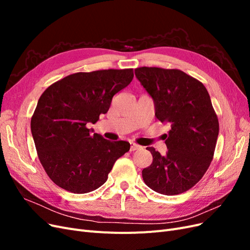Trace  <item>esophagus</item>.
I'll list each match as a JSON object with an SVG mask.
<instances>
[{"label":"esophagus","mask_w":250,"mask_h":250,"mask_svg":"<svg viewBox=\"0 0 250 250\" xmlns=\"http://www.w3.org/2000/svg\"><path fill=\"white\" fill-rule=\"evenodd\" d=\"M142 147L141 146H139V145H137V144H131L130 145V151H135V150H139V149H141Z\"/></svg>","instance_id":"esophagus-1"}]
</instances>
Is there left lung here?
I'll return each instance as SVG.
<instances>
[{
  "mask_svg": "<svg viewBox=\"0 0 250 250\" xmlns=\"http://www.w3.org/2000/svg\"><path fill=\"white\" fill-rule=\"evenodd\" d=\"M134 71L152 97L156 118L171 127L165 142L167 154L147 147L153 161L142 171L144 183L164 195L187 192L214 157L219 121L209 95L199 80L177 69L141 66Z\"/></svg>",
  "mask_w": 250,
  "mask_h": 250,
  "instance_id": "obj_1",
  "label": "left lung"
}]
</instances>
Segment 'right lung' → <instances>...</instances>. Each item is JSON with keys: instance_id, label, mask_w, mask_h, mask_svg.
<instances>
[{"instance_id": "obj_1", "label": "right lung", "mask_w": 250, "mask_h": 250, "mask_svg": "<svg viewBox=\"0 0 250 250\" xmlns=\"http://www.w3.org/2000/svg\"><path fill=\"white\" fill-rule=\"evenodd\" d=\"M132 79L133 69L79 72L42 94L31 118V132L40 162L55 185L74 194L92 192L129 151L128 142L92 134L87 124L106 113L112 97Z\"/></svg>"}]
</instances>
